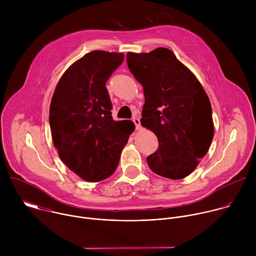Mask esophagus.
Wrapping results in <instances>:
<instances>
[{"label": "esophagus", "mask_w": 256, "mask_h": 256, "mask_svg": "<svg viewBox=\"0 0 256 256\" xmlns=\"http://www.w3.org/2000/svg\"><path fill=\"white\" fill-rule=\"evenodd\" d=\"M132 122H134V126H136V130H140V128H142L140 118L134 116V118H132Z\"/></svg>", "instance_id": "1"}]
</instances>
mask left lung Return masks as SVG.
<instances>
[{
    "label": "left lung",
    "mask_w": 256,
    "mask_h": 256,
    "mask_svg": "<svg viewBox=\"0 0 256 256\" xmlns=\"http://www.w3.org/2000/svg\"><path fill=\"white\" fill-rule=\"evenodd\" d=\"M126 62L144 89L140 124L159 142L157 151L147 157L150 169L170 179L186 177L208 153L214 136L206 93L168 48L128 52Z\"/></svg>",
    "instance_id": "left-lung-1"
}]
</instances>
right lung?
<instances>
[{
  "label": "right lung",
  "instance_id": "add662e5",
  "mask_svg": "<svg viewBox=\"0 0 256 256\" xmlns=\"http://www.w3.org/2000/svg\"><path fill=\"white\" fill-rule=\"evenodd\" d=\"M124 54L94 50L62 76L50 107V126L60 160L81 178L97 182L114 173L134 130L130 120L114 122L106 82Z\"/></svg>",
  "mask_w": 256,
  "mask_h": 256
}]
</instances>
